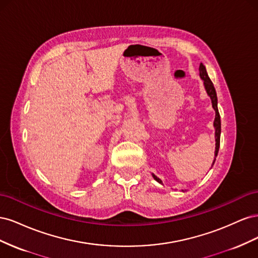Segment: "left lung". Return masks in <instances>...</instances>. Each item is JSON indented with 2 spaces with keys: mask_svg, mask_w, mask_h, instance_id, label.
Listing matches in <instances>:
<instances>
[{
  "mask_svg": "<svg viewBox=\"0 0 258 258\" xmlns=\"http://www.w3.org/2000/svg\"><path fill=\"white\" fill-rule=\"evenodd\" d=\"M199 72H200V77L202 80H204V84H205V87L206 90L208 92V95L210 96L211 100H212V106L215 110V119H214V127H215V156H217L218 153V148H220V141H221V116L220 113H218V108H217V96H216V91L214 88V85L212 83V81L210 80V77L207 73V70L206 67L200 63L199 66ZM214 163V162H213ZM154 178L156 181L162 183L161 179L158 178L156 175H154Z\"/></svg>",
  "mask_w": 258,
  "mask_h": 258,
  "instance_id": "obj_1",
  "label": "left lung"
}]
</instances>
